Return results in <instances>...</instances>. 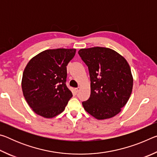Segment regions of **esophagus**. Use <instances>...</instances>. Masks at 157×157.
<instances>
[{
  "mask_svg": "<svg viewBox=\"0 0 157 157\" xmlns=\"http://www.w3.org/2000/svg\"><path fill=\"white\" fill-rule=\"evenodd\" d=\"M81 89V88L80 87H78V88H75L74 89V90H75V91L76 92V93H78L79 91V90Z\"/></svg>",
  "mask_w": 157,
  "mask_h": 157,
  "instance_id": "34e87169",
  "label": "esophagus"
}]
</instances>
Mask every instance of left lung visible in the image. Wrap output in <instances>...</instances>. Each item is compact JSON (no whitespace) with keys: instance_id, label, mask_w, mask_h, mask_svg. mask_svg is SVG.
Here are the masks:
<instances>
[{"instance_id":"obj_1","label":"left lung","mask_w":157,"mask_h":157,"mask_svg":"<svg viewBox=\"0 0 157 157\" xmlns=\"http://www.w3.org/2000/svg\"><path fill=\"white\" fill-rule=\"evenodd\" d=\"M79 56L89 68L91 95L82 102L84 109L98 120L120 113L127 104L133 88L128 62L119 53L104 47L82 48Z\"/></svg>"}]
</instances>
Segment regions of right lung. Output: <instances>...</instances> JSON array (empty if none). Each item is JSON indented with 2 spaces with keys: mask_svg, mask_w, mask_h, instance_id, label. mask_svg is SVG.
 I'll list each match as a JSON object with an SVG mask.
<instances>
[{
  "mask_svg": "<svg viewBox=\"0 0 157 157\" xmlns=\"http://www.w3.org/2000/svg\"><path fill=\"white\" fill-rule=\"evenodd\" d=\"M75 48L50 49L32 58L23 73V96L37 115L51 118L63 111L73 96L66 85V66Z\"/></svg>",
  "mask_w": 157,
  "mask_h": 157,
  "instance_id": "1",
  "label": "right lung"
}]
</instances>
